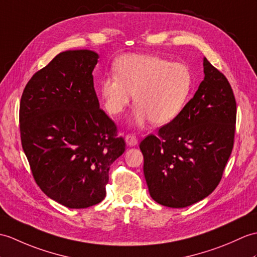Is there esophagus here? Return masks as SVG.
Returning a JSON list of instances; mask_svg holds the SVG:
<instances>
[{"instance_id": "1", "label": "esophagus", "mask_w": 257, "mask_h": 257, "mask_svg": "<svg viewBox=\"0 0 257 257\" xmlns=\"http://www.w3.org/2000/svg\"><path fill=\"white\" fill-rule=\"evenodd\" d=\"M124 139H126L127 145L130 147H135L138 145V138H137L136 135L134 134H128L126 137H124Z\"/></svg>"}]
</instances>
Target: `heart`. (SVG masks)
<instances>
[{
  "mask_svg": "<svg viewBox=\"0 0 257 257\" xmlns=\"http://www.w3.org/2000/svg\"><path fill=\"white\" fill-rule=\"evenodd\" d=\"M115 74L99 81L105 108L121 115L134 98L136 122L150 121L157 126L180 116L192 94L194 75L187 64L149 53H129L114 64Z\"/></svg>",
  "mask_w": 257,
  "mask_h": 257,
  "instance_id": "b5f03b06",
  "label": "heart"
}]
</instances>
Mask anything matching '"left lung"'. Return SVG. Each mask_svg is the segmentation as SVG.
I'll use <instances>...</instances> for the list:
<instances>
[{"mask_svg":"<svg viewBox=\"0 0 257 257\" xmlns=\"http://www.w3.org/2000/svg\"><path fill=\"white\" fill-rule=\"evenodd\" d=\"M204 72V81L180 116L140 142L149 192L166 207L184 208L210 195L233 149V91L206 58Z\"/></svg>","mask_w":257,"mask_h":257,"instance_id":"obj_1","label":"left lung"}]
</instances>
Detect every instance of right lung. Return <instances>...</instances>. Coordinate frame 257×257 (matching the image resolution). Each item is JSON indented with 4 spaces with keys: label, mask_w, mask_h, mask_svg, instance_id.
<instances>
[{
    "label": "right lung",
    "mask_w": 257,
    "mask_h": 257,
    "mask_svg": "<svg viewBox=\"0 0 257 257\" xmlns=\"http://www.w3.org/2000/svg\"><path fill=\"white\" fill-rule=\"evenodd\" d=\"M89 50L59 53L37 71L23 91L20 131L36 184L72 209L98 204L106 196L109 169L126 142L99 108Z\"/></svg>",
    "instance_id": "1"
}]
</instances>
